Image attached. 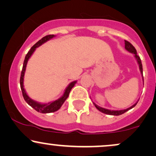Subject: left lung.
Here are the masks:
<instances>
[{
    "mask_svg": "<svg viewBox=\"0 0 156 156\" xmlns=\"http://www.w3.org/2000/svg\"><path fill=\"white\" fill-rule=\"evenodd\" d=\"M125 48L126 50L128 51L129 52H130V53H132L134 54V57L135 58V59H136V62H137L138 65H139V69H140V73H141L142 75V80H143V85H144V79H143V74H142V62H141V59H140V58L139 56L136 54V50L135 49V48L134 46H132V44H130V43L128 42V41H125ZM91 98V97H90ZM137 102L136 103H134V105H133L132 106L129 107V108H126V109H123V110H109V109H106V108H102V107L97 105L95 104L94 102H93V104L94 105V106L96 107V108L97 110H99V111L103 112V113L105 114H107V115H122V114H123L124 112H127L128 110H131V109L134 108V107L136 106V105L137 104Z\"/></svg>",
    "mask_w": 156,
    "mask_h": 156,
    "instance_id": "obj_1",
    "label": "left lung"
}]
</instances>
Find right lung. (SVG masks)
Here are the masks:
<instances>
[{
  "label": "right lung",
  "mask_w": 156,
  "mask_h": 156,
  "mask_svg": "<svg viewBox=\"0 0 156 156\" xmlns=\"http://www.w3.org/2000/svg\"><path fill=\"white\" fill-rule=\"evenodd\" d=\"M56 37V35H46L41 38L40 41H37L34 46L30 48V50L28 51L27 55L25 56L24 60V64L23 67H22V70L21 73V77H20V87H21V90L22 92V95L24 100L26 101V102L30 106H31L33 109H35V110L41 113H50V112H54L57 111L59 109H60L62 105L64 104V102H65V100L67 99V97L69 96V94H70L71 89H73V86H75V84L77 83V80H74V81L71 82L68 84V86H67L66 89L64 91L63 94L59 97V99H56V100L52 101V102H49L48 103H41L37 101L34 100V99H31L30 97L28 96V94L26 92L25 89L24 88V73H25L26 67H27V64L28 60L30 59V58L31 57V56L33 55V54L34 53V51L37 48H38L39 46H41V45L45 44L46 42H47L48 41L51 40L53 37Z\"/></svg>",
  "instance_id": "right-lung-1"
}]
</instances>
